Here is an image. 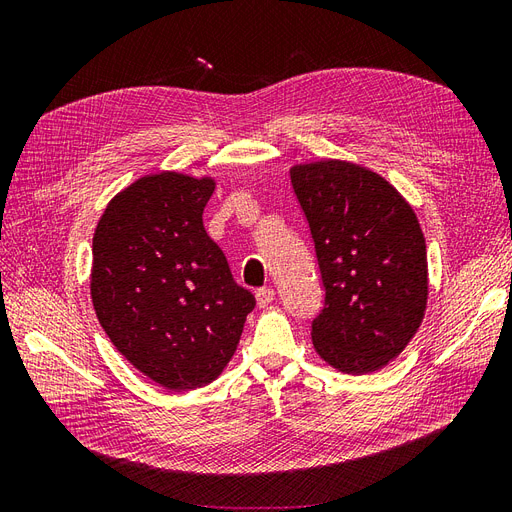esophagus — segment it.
<instances>
[{"instance_id":"esophagus-1","label":"esophagus","mask_w":512,"mask_h":512,"mask_svg":"<svg viewBox=\"0 0 512 512\" xmlns=\"http://www.w3.org/2000/svg\"><path fill=\"white\" fill-rule=\"evenodd\" d=\"M275 299V290L273 288H258L256 290V303L258 307H267Z\"/></svg>"}]
</instances>
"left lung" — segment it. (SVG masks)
Instances as JSON below:
<instances>
[{"label": "left lung", "instance_id": "8db88e82", "mask_svg": "<svg viewBox=\"0 0 512 512\" xmlns=\"http://www.w3.org/2000/svg\"><path fill=\"white\" fill-rule=\"evenodd\" d=\"M314 241L324 305L312 342L346 374L384 367L408 346L427 305L425 237L393 185L350 162L290 170Z\"/></svg>", "mask_w": 512, "mask_h": 512}]
</instances>
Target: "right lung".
<instances>
[{"label": "right lung", "mask_w": 512, "mask_h": 512, "mask_svg": "<svg viewBox=\"0 0 512 512\" xmlns=\"http://www.w3.org/2000/svg\"><path fill=\"white\" fill-rule=\"evenodd\" d=\"M211 179L158 173L108 203L94 235L91 301L113 346L170 391L222 374L254 294L203 226Z\"/></svg>", "instance_id": "add662e5"}]
</instances>
